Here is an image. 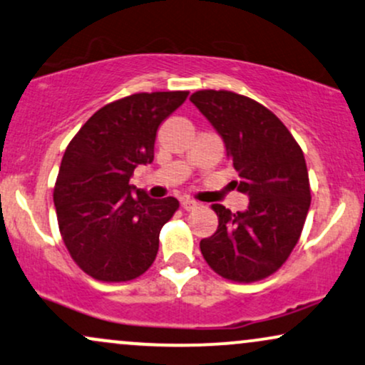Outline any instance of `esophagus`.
<instances>
[{
    "label": "esophagus",
    "instance_id": "34e87169",
    "mask_svg": "<svg viewBox=\"0 0 365 365\" xmlns=\"http://www.w3.org/2000/svg\"><path fill=\"white\" fill-rule=\"evenodd\" d=\"M182 207L185 210H194V209L199 207V202H195L192 199H183L182 200Z\"/></svg>",
    "mask_w": 365,
    "mask_h": 365
}]
</instances>
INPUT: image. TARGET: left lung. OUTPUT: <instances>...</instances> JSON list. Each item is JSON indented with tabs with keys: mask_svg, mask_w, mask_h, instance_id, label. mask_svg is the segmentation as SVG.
<instances>
[{
	"mask_svg": "<svg viewBox=\"0 0 365 365\" xmlns=\"http://www.w3.org/2000/svg\"><path fill=\"white\" fill-rule=\"evenodd\" d=\"M190 102L221 135L238 180L232 187L250 199L231 212L212 205L219 226L200 240L210 269L225 279L253 282L274 274L299 240L311 205L304 155L287 127L248 96L202 90Z\"/></svg>",
	"mask_w": 365,
	"mask_h": 365,
	"instance_id": "obj_1",
	"label": "left lung"
}]
</instances>
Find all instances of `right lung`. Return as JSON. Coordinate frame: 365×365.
Wrapping results in <instances>:
<instances>
[{
    "instance_id": "right-lung-1",
    "label": "right lung",
    "mask_w": 365,
    "mask_h": 365,
    "mask_svg": "<svg viewBox=\"0 0 365 365\" xmlns=\"http://www.w3.org/2000/svg\"><path fill=\"white\" fill-rule=\"evenodd\" d=\"M187 96L135 93L105 105L66 148L54 187L57 222L73 260L93 279L125 282L155 262L178 200L151 199L129 182L135 166L151 163L158 129Z\"/></svg>"
}]
</instances>
